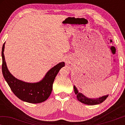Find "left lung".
<instances>
[{"mask_svg":"<svg viewBox=\"0 0 125 125\" xmlns=\"http://www.w3.org/2000/svg\"><path fill=\"white\" fill-rule=\"evenodd\" d=\"M74 93L77 95V98L79 101L80 102H82V103L86 104V105H98L102 102H103L107 97H108V95H104V96L98 98L94 99V98H89L88 97H85L84 95L81 93H79L77 89L76 88V86H74Z\"/></svg>","mask_w":125,"mask_h":125,"instance_id":"1","label":"left lung"}]
</instances>
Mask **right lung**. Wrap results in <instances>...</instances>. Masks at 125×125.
<instances>
[{"label":"right lung","instance_id":"obj_1","mask_svg":"<svg viewBox=\"0 0 125 125\" xmlns=\"http://www.w3.org/2000/svg\"><path fill=\"white\" fill-rule=\"evenodd\" d=\"M4 44L1 51L2 73L4 79L16 96L23 101L32 104L41 103L47 100L52 90L53 83L60 69L65 66L60 62L47 73L43 79L36 83H25L13 77L8 71L4 55Z\"/></svg>","mask_w":125,"mask_h":125}]
</instances>
